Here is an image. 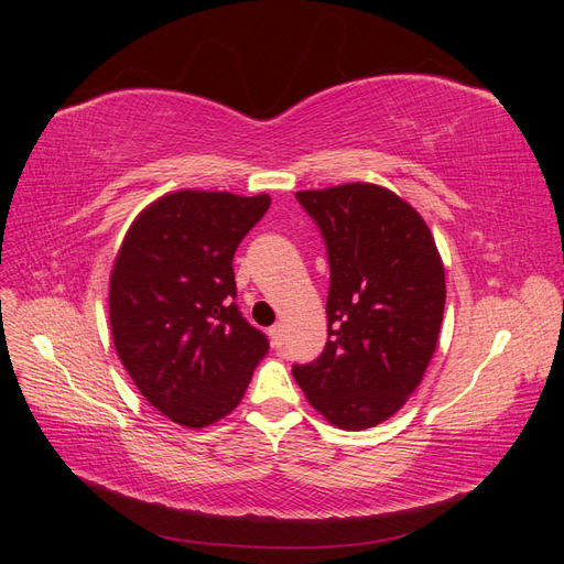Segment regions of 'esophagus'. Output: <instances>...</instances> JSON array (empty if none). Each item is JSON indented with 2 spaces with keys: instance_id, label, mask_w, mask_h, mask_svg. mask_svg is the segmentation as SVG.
I'll return each instance as SVG.
<instances>
[{
  "instance_id": "1",
  "label": "esophagus",
  "mask_w": 564,
  "mask_h": 564,
  "mask_svg": "<svg viewBox=\"0 0 564 564\" xmlns=\"http://www.w3.org/2000/svg\"><path fill=\"white\" fill-rule=\"evenodd\" d=\"M270 340L275 348L284 346V327L282 324H275V327H270Z\"/></svg>"
}]
</instances>
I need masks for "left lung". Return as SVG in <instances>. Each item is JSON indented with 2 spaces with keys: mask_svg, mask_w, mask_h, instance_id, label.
<instances>
[{
  "mask_svg": "<svg viewBox=\"0 0 564 564\" xmlns=\"http://www.w3.org/2000/svg\"><path fill=\"white\" fill-rule=\"evenodd\" d=\"M329 261L327 346L294 365L305 398L344 431L390 419L421 383L445 313V268L423 218L371 183L296 193Z\"/></svg>",
  "mask_w": 564,
  "mask_h": 564,
  "instance_id": "left-lung-1",
  "label": "left lung"
}]
</instances>
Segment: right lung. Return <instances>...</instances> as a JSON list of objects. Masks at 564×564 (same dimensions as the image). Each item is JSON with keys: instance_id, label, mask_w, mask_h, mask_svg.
<instances>
[{"instance_id": "obj_1", "label": "right lung", "mask_w": 564, "mask_h": 564, "mask_svg": "<svg viewBox=\"0 0 564 564\" xmlns=\"http://www.w3.org/2000/svg\"><path fill=\"white\" fill-rule=\"evenodd\" d=\"M268 195L181 191L129 228L110 278V327L141 395L172 421L204 429L240 404L268 336L240 313L232 256Z\"/></svg>"}]
</instances>
